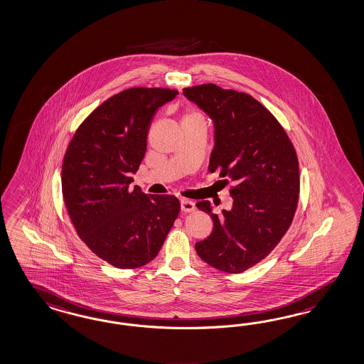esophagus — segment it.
Returning a JSON list of instances; mask_svg holds the SVG:
<instances>
[{
	"instance_id": "34e87169",
	"label": "esophagus",
	"mask_w": 364,
	"mask_h": 364,
	"mask_svg": "<svg viewBox=\"0 0 364 364\" xmlns=\"http://www.w3.org/2000/svg\"><path fill=\"white\" fill-rule=\"evenodd\" d=\"M181 210L183 213H193L196 210V205L188 199H181Z\"/></svg>"
}]
</instances>
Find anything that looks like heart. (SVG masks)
I'll use <instances>...</instances> for the list:
<instances>
[{
  "mask_svg": "<svg viewBox=\"0 0 364 364\" xmlns=\"http://www.w3.org/2000/svg\"><path fill=\"white\" fill-rule=\"evenodd\" d=\"M187 115H199V114H197V113H190V114H187Z\"/></svg>",
  "mask_w": 364,
  "mask_h": 364,
  "instance_id": "heart-1",
  "label": "heart"
}]
</instances>
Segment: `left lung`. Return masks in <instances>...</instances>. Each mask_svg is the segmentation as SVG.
<instances>
[{
    "instance_id": "obj_1",
    "label": "left lung",
    "mask_w": 364,
    "mask_h": 364,
    "mask_svg": "<svg viewBox=\"0 0 364 364\" xmlns=\"http://www.w3.org/2000/svg\"><path fill=\"white\" fill-rule=\"evenodd\" d=\"M183 94L214 122L208 171L228 178L234 199L220 215L208 200L198 202L214 229L196 250L214 269L239 274L264 259L290 228L299 199L296 151L278 119L250 94L214 83L185 87Z\"/></svg>"
}]
</instances>
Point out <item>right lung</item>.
<instances>
[{"label":"right lung","mask_w":364,"mask_h":364,"mask_svg":"<svg viewBox=\"0 0 364 364\" xmlns=\"http://www.w3.org/2000/svg\"><path fill=\"white\" fill-rule=\"evenodd\" d=\"M178 90L130 87L100 105L74 133L63 162V196L74 229L97 257L136 269L159 252L177 219L174 196L130 187L156 110Z\"/></svg>","instance_id":"right-lung-1"}]
</instances>
